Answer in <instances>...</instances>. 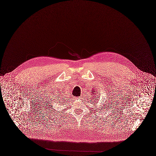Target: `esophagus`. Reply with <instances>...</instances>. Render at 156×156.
I'll return each instance as SVG.
<instances>
[{
  "label": "esophagus",
  "instance_id": "obj_1",
  "mask_svg": "<svg viewBox=\"0 0 156 156\" xmlns=\"http://www.w3.org/2000/svg\"><path fill=\"white\" fill-rule=\"evenodd\" d=\"M80 98V97H76V98Z\"/></svg>",
  "mask_w": 156,
  "mask_h": 156
}]
</instances>
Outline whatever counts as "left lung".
<instances>
[{
    "mask_svg": "<svg viewBox=\"0 0 156 156\" xmlns=\"http://www.w3.org/2000/svg\"><path fill=\"white\" fill-rule=\"evenodd\" d=\"M91 92H92V94H93V93H94V94H95V95H96V96H94V97H93V98H96V99H97V98H96V96H97V94H96V92H95V91H91Z\"/></svg>",
    "mask_w": 156,
    "mask_h": 156,
    "instance_id": "obj_1",
    "label": "left lung"
}]
</instances>
